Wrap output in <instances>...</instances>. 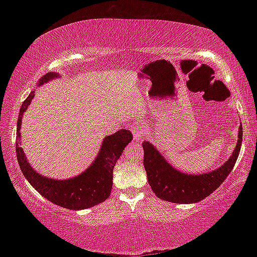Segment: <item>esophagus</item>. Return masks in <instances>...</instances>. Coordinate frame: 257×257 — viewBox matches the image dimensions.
I'll return each mask as SVG.
<instances>
[{
	"mask_svg": "<svg viewBox=\"0 0 257 257\" xmlns=\"http://www.w3.org/2000/svg\"><path fill=\"white\" fill-rule=\"evenodd\" d=\"M133 135H134V138L138 139V141H141V139L143 141V139H144V136H145L141 127H135L133 129Z\"/></svg>",
	"mask_w": 257,
	"mask_h": 257,
	"instance_id": "1",
	"label": "esophagus"
}]
</instances>
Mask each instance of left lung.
I'll list each match as a JSON object with an SVG mask.
<instances>
[{"mask_svg":"<svg viewBox=\"0 0 257 257\" xmlns=\"http://www.w3.org/2000/svg\"><path fill=\"white\" fill-rule=\"evenodd\" d=\"M242 125L239 127L236 149L222 167L204 175H187L172 168L155 147L149 142L143 143L144 167L152 190L163 201L188 204L202 201L211 195L231 172L240 152Z\"/></svg>","mask_w":257,"mask_h":257,"instance_id":"obj_1","label":"left lung"}]
</instances>
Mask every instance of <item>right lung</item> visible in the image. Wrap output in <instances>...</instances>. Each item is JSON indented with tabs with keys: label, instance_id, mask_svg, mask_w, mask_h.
<instances>
[{
	"label": "right lung",
	"instance_id": "right-lung-1",
	"mask_svg": "<svg viewBox=\"0 0 257 257\" xmlns=\"http://www.w3.org/2000/svg\"><path fill=\"white\" fill-rule=\"evenodd\" d=\"M58 77L54 72L46 73L40 80V85L52 78ZM34 97L32 92L20 107L17 122V159L23 175L42 196L50 202L68 210H84L97 205L108 198L112 189L113 168L120 158L124 147L133 141L130 130L121 129L114 135L104 138L102 149L94 163L78 177L68 180H53L43 177L30 167L24 150L20 146V128L24 112Z\"/></svg>",
	"mask_w": 257,
	"mask_h": 257
}]
</instances>
